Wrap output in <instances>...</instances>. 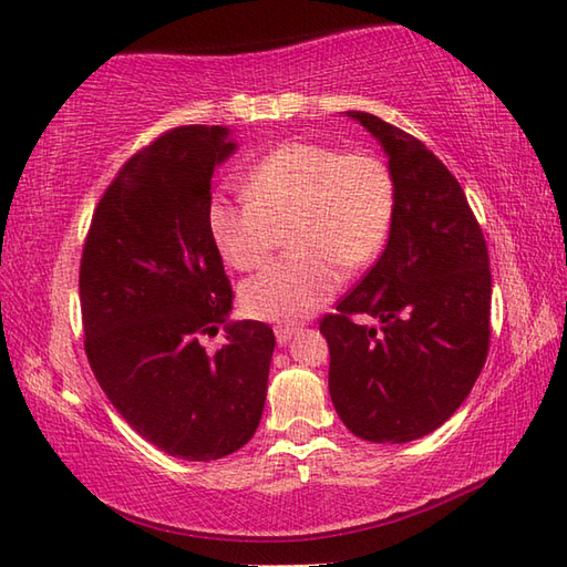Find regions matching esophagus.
<instances>
[{
	"instance_id": "esophagus-1",
	"label": "esophagus",
	"mask_w": 567,
	"mask_h": 567,
	"mask_svg": "<svg viewBox=\"0 0 567 567\" xmlns=\"http://www.w3.org/2000/svg\"><path fill=\"white\" fill-rule=\"evenodd\" d=\"M299 331L297 323H280V327H275V336H277V343L285 346L287 341L292 339V336Z\"/></svg>"
}]
</instances>
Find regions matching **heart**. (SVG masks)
<instances>
[{"mask_svg": "<svg viewBox=\"0 0 567 567\" xmlns=\"http://www.w3.org/2000/svg\"><path fill=\"white\" fill-rule=\"evenodd\" d=\"M246 199L216 197L209 231L236 270H256L287 226L292 250L244 285L240 305L265 321H295L339 290L346 268L378 258L394 219V177L365 151L295 141L270 151L244 177Z\"/></svg>", "mask_w": 567, "mask_h": 567, "instance_id": "1", "label": "heart"}]
</instances>
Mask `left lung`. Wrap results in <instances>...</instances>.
<instances>
[{
    "label": "left lung",
    "instance_id": "left-lung-1",
    "mask_svg": "<svg viewBox=\"0 0 567 567\" xmlns=\"http://www.w3.org/2000/svg\"><path fill=\"white\" fill-rule=\"evenodd\" d=\"M394 177L388 246L333 315L329 392L348 431L406 443L436 431L473 390L489 351L487 244L461 183L419 138L368 112ZM358 316L381 327L365 328Z\"/></svg>",
    "mask_w": 567,
    "mask_h": 567
}]
</instances>
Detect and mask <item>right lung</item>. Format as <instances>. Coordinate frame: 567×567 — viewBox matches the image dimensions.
<instances>
[{
	"mask_svg": "<svg viewBox=\"0 0 567 567\" xmlns=\"http://www.w3.org/2000/svg\"><path fill=\"white\" fill-rule=\"evenodd\" d=\"M224 126H177L122 165L80 260L84 353L126 424L167 455L216 461L260 424L275 333L234 321L209 231L212 175L236 151ZM227 329L209 354L200 341Z\"/></svg>",
	"mask_w": 567,
	"mask_h": 567,
	"instance_id": "1",
	"label": "right lung"
}]
</instances>
